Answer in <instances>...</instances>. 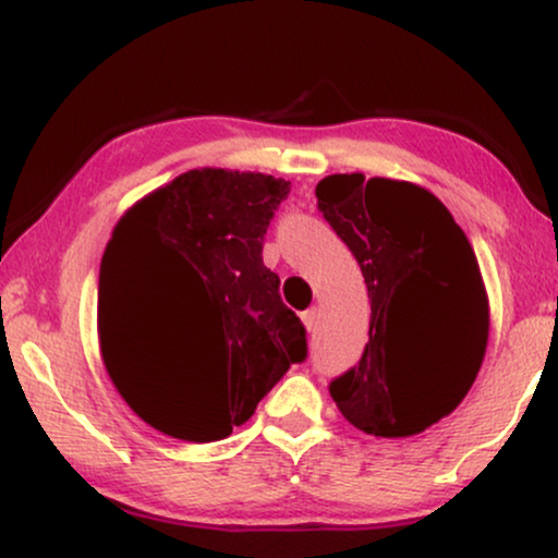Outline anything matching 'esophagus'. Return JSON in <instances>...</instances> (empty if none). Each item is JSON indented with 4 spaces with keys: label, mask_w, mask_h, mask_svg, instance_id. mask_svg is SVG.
<instances>
[{
    "label": "esophagus",
    "mask_w": 558,
    "mask_h": 558,
    "mask_svg": "<svg viewBox=\"0 0 558 558\" xmlns=\"http://www.w3.org/2000/svg\"><path fill=\"white\" fill-rule=\"evenodd\" d=\"M301 319H304L306 330L315 332V330H317V323H319V312H317V310H306L304 315H301Z\"/></svg>",
    "instance_id": "34e87169"
}]
</instances>
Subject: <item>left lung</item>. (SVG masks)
Wrapping results in <instances>:
<instances>
[{"label":"left lung","mask_w":558,"mask_h":558,"mask_svg":"<svg viewBox=\"0 0 558 558\" xmlns=\"http://www.w3.org/2000/svg\"><path fill=\"white\" fill-rule=\"evenodd\" d=\"M315 194L360 262L373 306L362 360L330 383L332 401L375 438L427 430L462 403L488 345V293L472 243L417 183L338 172Z\"/></svg>","instance_id":"1"}]
</instances>
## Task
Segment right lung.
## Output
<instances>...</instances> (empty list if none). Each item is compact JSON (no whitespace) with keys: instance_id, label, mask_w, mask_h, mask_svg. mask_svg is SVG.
I'll use <instances>...</instances> for the list:
<instances>
[{"instance_id":"right-lung-1","label":"right lung","mask_w":558,"mask_h":558,"mask_svg":"<svg viewBox=\"0 0 558 558\" xmlns=\"http://www.w3.org/2000/svg\"><path fill=\"white\" fill-rule=\"evenodd\" d=\"M291 181L198 168L120 217L99 267L101 360L128 407L194 444L228 438L293 362L306 330L262 262V241ZM181 308L216 338L181 365L150 338L157 311Z\"/></svg>"}]
</instances>
